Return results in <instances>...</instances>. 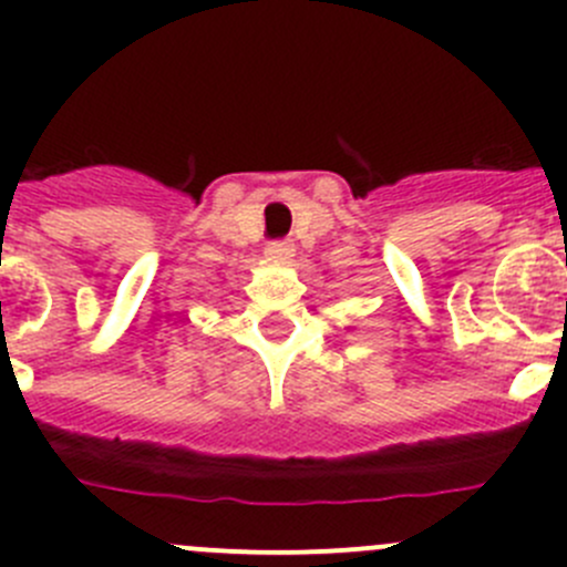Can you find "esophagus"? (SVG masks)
I'll return each mask as SVG.
<instances>
[{
	"instance_id": "esophagus-1",
	"label": "esophagus",
	"mask_w": 567,
	"mask_h": 567,
	"mask_svg": "<svg viewBox=\"0 0 567 567\" xmlns=\"http://www.w3.org/2000/svg\"><path fill=\"white\" fill-rule=\"evenodd\" d=\"M296 255V247L290 241H274L266 247V257L274 262H290Z\"/></svg>"
}]
</instances>
